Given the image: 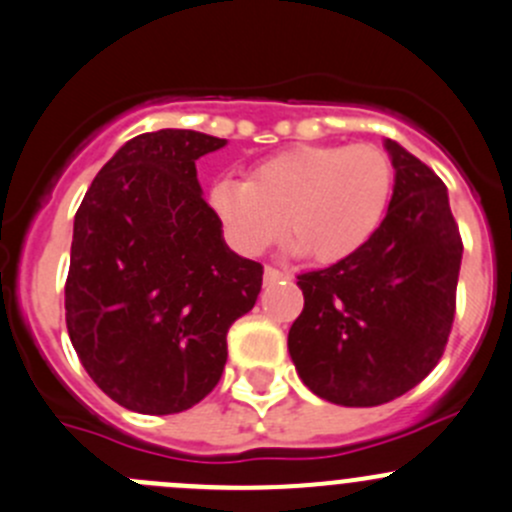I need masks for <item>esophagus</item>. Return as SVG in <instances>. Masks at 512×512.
Returning a JSON list of instances; mask_svg holds the SVG:
<instances>
[{
  "mask_svg": "<svg viewBox=\"0 0 512 512\" xmlns=\"http://www.w3.org/2000/svg\"><path fill=\"white\" fill-rule=\"evenodd\" d=\"M285 277H287V272L277 270V267H270V265L265 267V282H267V285H272V282H280V280H285Z\"/></svg>",
  "mask_w": 512,
  "mask_h": 512,
  "instance_id": "34e87169",
  "label": "esophagus"
}]
</instances>
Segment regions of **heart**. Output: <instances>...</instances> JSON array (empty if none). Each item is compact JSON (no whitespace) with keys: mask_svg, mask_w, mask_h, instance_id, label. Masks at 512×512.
I'll return each instance as SVG.
<instances>
[{"mask_svg":"<svg viewBox=\"0 0 512 512\" xmlns=\"http://www.w3.org/2000/svg\"><path fill=\"white\" fill-rule=\"evenodd\" d=\"M393 182V162L375 145H297L262 160L247 180H217L210 207L240 250H265L287 227V252L337 262L380 230Z\"/></svg>","mask_w":512,"mask_h":512,"instance_id":"1","label":"heart"}]
</instances>
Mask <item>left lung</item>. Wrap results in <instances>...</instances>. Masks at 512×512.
Masks as SVG:
<instances>
[{
	"label": "left lung",
	"mask_w": 512,
	"mask_h": 512,
	"mask_svg": "<svg viewBox=\"0 0 512 512\" xmlns=\"http://www.w3.org/2000/svg\"><path fill=\"white\" fill-rule=\"evenodd\" d=\"M380 230L362 250L297 277L305 307L287 335L295 370L322 400L372 408L413 390L443 357L463 242L448 187L395 140Z\"/></svg>",
	"instance_id": "1"
}]
</instances>
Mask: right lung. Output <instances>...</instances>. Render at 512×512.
<instances>
[{"mask_svg": "<svg viewBox=\"0 0 512 512\" xmlns=\"http://www.w3.org/2000/svg\"><path fill=\"white\" fill-rule=\"evenodd\" d=\"M227 140L145 132L97 172L74 215L64 285L84 370L122 408L172 415L220 382L227 330L255 307L262 265L227 247L195 162Z\"/></svg>", "mask_w": 512, "mask_h": 512, "instance_id": "right-lung-1", "label": "right lung"}]
</instances>
